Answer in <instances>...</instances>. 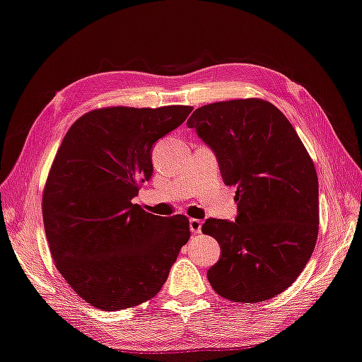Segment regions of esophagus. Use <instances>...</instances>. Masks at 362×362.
Segmentation results:
<instances>
[{"instance_id":"obj_1","label":"esophagus","mask_w":362,"mask_h":362,"mask_svg":"<svg viewBox=\"0 0 362 362\" xmlns=\"http://www.w3.org/2000/svg\"><path fill=\"white\" fill-rule=\"evenodd\" d=\"M202 221L200 219H190L189 221V228H190V231H192L194 235H197V233H200L202 231Z\"/></svg>"}]
</instances>
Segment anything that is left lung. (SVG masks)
<instances>
[{"label":"left lung","instance_id":"1","mask_svg":"<svg viewBox=\"0 0 362 362\" xmlns=\"http://www.w3.org/2000/svg\"><path fill=\"white\" fill-rule=\"evenodd\" d=\"M213 149L225 186H235L236 221L206 219L221 260L208 271L217 295L260 303L301 274L318 236L315 167L285 115L268 100L203 105L187 119Z\"/></svg>","mask_w":362,"mask_h":362}]
</instances>
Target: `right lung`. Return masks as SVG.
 I'll return each mask as SVG.
<instances>
[{"instance_id":"add662e5","label":"right lung","mask_w":362,"mask_h":362,"mask_svg":"<svg viewBox=\"0 0 362 362\" xmlns=\"http://www.w3.org/2000/svg\"><path fill=\"white\" fill-rule=\"evenodd\" d=\"M192 107H108L71 126L52 163L42 217L54 266L100 310L158 295L189 241V219L143 211L132 199L153 175L151 148Z\"/></svg>"}]
</instances>
